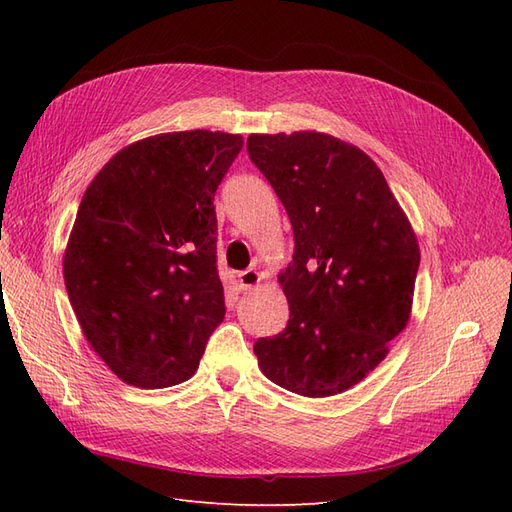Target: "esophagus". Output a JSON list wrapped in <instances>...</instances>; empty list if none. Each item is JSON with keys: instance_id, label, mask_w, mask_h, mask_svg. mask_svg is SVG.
<instances>
[{"instance_id": "1", "label": "esophagus", "mask_w": 512, "mask_h": 512, "mask_svg": "<svg viewBox=\"0 0 512 512\" xmlns=\"http://www.w3.org/2000/svg\"><path fill=\"white\" fill-rule=\"evenodd\" d=\"M237 277H239V288H241V290L252 288V286H256V284L262 280V275H260L256 269H245V271H241Z\"/></svg>"}]
</instances>
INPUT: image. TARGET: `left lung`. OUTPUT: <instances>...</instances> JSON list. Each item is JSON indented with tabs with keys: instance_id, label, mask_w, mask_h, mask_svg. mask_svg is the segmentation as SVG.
I'll return each mask as SVG.
<instances>
[{
	"instance_id": "8db88e82",
	"label": "left lung",
	"mask_w": 512,
	"mask_h": 512,
	"mask_svg": "<svg viewBox=\"0 0 512 512\" xmlns=\"http://www.w3.org/2000/svg\"><path fill=\"white\" fill-rule=\"evenodd\" d=\"M250 160L280 196L294 232L280 273L286 329L254 344L265 376L329 397L361 382L406 329L418 241L367 153L322 132L250 134Z\"/></svg>"
}]
</instances>
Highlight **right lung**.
<instances>
[{"label": "right lung", "mask_w": 512, "mask_h": 512, "mask_svg": "<svg viewBox=\"0 0 512 512\" xmlns=\"http://www.w3.org/2000/svg\"><path fill=\"white\" fill-rule=\"evenodd\" d=\"M241 147L226 132L149 136L85 190L64 280L89 346L123 382H185L224 320L213 196Z\"/></svg>", "instance_id": "right-lung-1"}]
</instances>
